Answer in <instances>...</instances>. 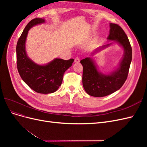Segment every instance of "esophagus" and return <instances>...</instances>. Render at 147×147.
Returning <instances> with one entry per match:
<instances>
[{"label":"esophagus","mask_w":147,"mask_h":147,"mask_svg":"<svg viewBox=\"0 0 147 147\" xmlns=\"http://www.w3.org/2000/svg\"><path fill=\"white\" fill-rule=\"evenodd\" d=\"M79 62H80V58L77 57H76V58L75 59V63H78Z\"/></svg>","instance_id":"1"}]
</instances>
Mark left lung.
I'll return each instance as SVG.
<instances>
[{"mask_svg":"<svg viewBox=\"0 0 147 147\" xmlns=\"http://www.w3.org/2000/svg\"><path fill=\"white\" fill-rule=\"evenodd\" d=\"M110 32L107 40L114 41L124 50V55L118 67L109 74L100 72L95 62L91 57H86L80 61L83 65L82 82L84 90L90 96L104 97L112 94L122 87L126 80L132 61V48L126 34L117 24L110 23ZM112 42L97 48L91 55L109 47Z\"/></svg>","mask_w":147,"mask_h":147,"instance_id":"left-lung-1","label":"left lung"}]
</instances>
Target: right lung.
<instances>
[{"instance_id":"right-lung-1","label":"right lung","mask_w":147,"mask_h":147,"mask_svg":"<svg viewBox=\"0 0 147 147\" xmlns=\"http://www.w3.org/2000/svg\"><path fill=\"white\" fill-rule=\"evenodd\" d=\"M45 19H33L26 26L16 45V64L22 80L34 91L49 94L56 91L63 82L64 74L72 66L74 59L56 58L45 65H39L31 60L26 51L28 31L33 26L44 23Z\"/></svg>"}]
</instances>
